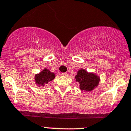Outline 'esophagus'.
<instances>
[{
    "label": "esophagus",
    "mask_w": 131,
    "mask_h": 131,
    "mask_svg": "<svg viewBox=\"0 0 131 131\" xmlns=\"http://www.w3.org/2000/svg\"><path fill=\"white\" fill-rule=\"evenodd\" d=\"M62 75L63 76H64V77H67V76L68 75V74H67V73H62Z\"/></svg>",
    "instance_id": "1"
}]
</instances>
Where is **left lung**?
<instances>
[{"instance_id":"left-lung-1","label":"left lung","mask_w":131,"mask_h":131,"mask_svg":"<svg viewBox=\"0 0 131 131\" xmlns=\"http://www.w3.org/2000/svg\"><path fill=\"white\" fill-rule=\"evenodd\" d=\"M76 81L80 83V88L82 91H90L94 90L100 82V77L93 73H88L81 69L78 71L75 77Z\"/></svg>"}]
</instances>
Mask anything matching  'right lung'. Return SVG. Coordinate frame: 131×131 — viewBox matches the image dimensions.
Here are the masks:
<instances>
[{
  "instance_id": "obj_1",
  "label": "right lung",
  "mask_w": 131,
  "mask_h": 131,
  "mask_svg": "<svg viewBox=\"0 0 131 131\" xmlns=\"http://www.w3.org/2000/svg\"><path fill=\"white\" fill-rule=\"evenodd\" d=\"M54 78L55 74L53 73H51L48 69L45 68L39 74H37L35 76V81L38 86H43L50 81L53 80Z\"/></svg>"
}]
</instances>
